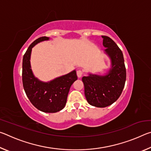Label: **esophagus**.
Masks as SVG:
<instances>
[{"label": "esophagus", "mask_w": 151, "mask_h": 151, "mask_svg": "<svg viewBox=\"0 0 151 151\" xmlns=\"http://www.w3.org/2000/svg\"><path fill=\"white\" fill-rule=\"evenodd\" d=\"M76 75H77L78 78H81L82 75H83V71L81 70H78L77 71H76Z\"/></svg>", "instance_id": "1"}]
</instances>
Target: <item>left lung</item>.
<instances>
[{"instance_id":"1","label":"left lung","mask_w":151,"mask_h":151,"mask_svg":"<svg viewBox=\"0 0 151 151\" xmlns=\"http://www.w3.org/2000/svg\"><path fill=\"white\" fill-rule=\"evenodd\" d=\"M104 53L111 59V66L104 75L89 73L82 78L85 95L92 106L103 108L114 103L119 98L126 81V68L121 50L111 38L102 36Z\"/></svg>"}]
</instances>
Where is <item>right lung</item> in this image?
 Returning <instances> with one entry per match:
<instances>
[{
	"mask_svg": "<svg viewBox=\"0 0 151 151\" xmlns=\"http://www.w3.org/2000/svg\"><path fill=\"white\" fill-rule=\"evenodd\" d=\"M49 39V37H40L29 46L22 59V77L24 90L33 106L42 112L53 113L65 106L70 88L77 80V76L74 70L49 82H43L33 75L30 61L32 48L38 43Z\"/></svg>",
	"mask_w": 151,
	"mask_h": 151,
	"instance_id": "right-lung-1",
	"label": "right lung"
}]
</instances>
